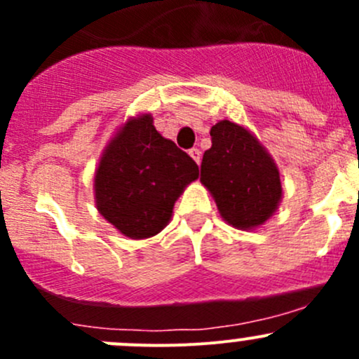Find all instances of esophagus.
Wrapping results in <instances>:
<instances>
[{"mask_svg":"<svg viewBox=\"0 0 359 359\" xmlns=\"http://www.w3.org/2000/svg\"><path fill=\"white\" fill-rule=\"evenodd\" d=\"M189 156L194 159V161L198 163V165H200V161H201V151L198 149V147H194V149H191L189 151Z\"/></svg>","mask_w":359,"mask_h":359,"instance_id":"1","label":"esophagus"}]
</instances>
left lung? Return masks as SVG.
I'll use <instances>...</instances> for the list:
<instances>
[{
	"mask_svg": "<svg viewBox=\"0 0 359 359\" xmlns=\"http://www.w3.org/2000/svg\"><path fill=\"white\" fill-rule=\"evenodd\" d=\"M212 147L201 161V184L220 217L241 231L264 226L283 198L280 168L243 125L222 119L210 130Z\"/></svg>",
	"mask_w": 359,
	"mask_h": 359,
	"instance_id": "obj_1",
	"label": "left lung"
}]
</instances>
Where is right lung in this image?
I'll use <instances>...</instances> for the list:
<instances>
[{
	"label": "right lung",
	"mask_w": 359,
	"mask_h": 359,
	"mask_svg": "<svg viewBox=\"0 0 359 359\" xmlns=\"http://www.w3.org/2000/svg\"><path fill=\"white\" fill-rule=\"evenodd\" d=\"M153 121L149 112L126 119L107 142L93 177L97 210L130 240L165 229L175 201L200 177L194 159Z\"/></svg>",
	"instance_id": "1"
}]
</instances>
